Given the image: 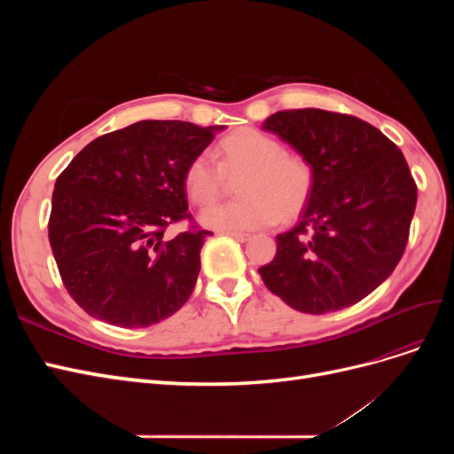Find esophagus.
I'll return each mask as SVG.
<instances>
[{
	"label": "esophagus",
	"instance_id": "obj_1",
	"mask_svg": "<svg viewBox=\"0 0 454 454\" xmlns=\"http://www.w3.org/2000/svg\"><path fill=\"white\" fill-rule=\"evenodd\" d=\"M229 237H232L235 240H239V242H246V240H250V235L248 232H227Z\"/></svg>",
	"mask_w": 454,
	"mask_h": 454
}]
</instances>
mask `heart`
Segmentation results:
<instances>
[{
  "instance_id": "b5f03b06",
  "label": "heart",
  "mask_w": 454,
  "mask_h": 454,
  "mask_svg": "<svg viewBox=\"0 0 454 454\" xmlns=\"http://www.w3.org/2000/svg\"><path fill=\"white\" fill-rule=\"evenodd\" d=\"M219 164L206 153L187 164L184 184L189 199L208 206L223 195L227 177H239V200L202 212V225L227 231H255L303 212L314 191L312 164L255 129H240L217 145Z\"/></svg>"
}]
</instances>
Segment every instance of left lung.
Wrapping results in <instances>:
<instances>
[{
	"instance_id": "8db88e82",
	"label": "left lung",
	"mask_w": 454,
	"mask_h": 454,
	"mask_svg": "<svg viewBox=\"0 0 454 454\" xmlns=\"http://www.w3.org/2000/svg\"><path fill=\"white\" fill-rule=\"evenodd\" d=\"M263 129L314 168V191L299 223L277 237L259 267L269 290L309 314L347 309L400 263L417 206L403 153L369 122L325 109H286Z\"/></svg>"
}]
</instances>
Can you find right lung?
<instances>
[{"instance_id":"1","label":"right lung","mask_w":454,"mask_h":454,"mask_svg":"<svg viewBox=\"0 0 454 454\" xmlns=\"http://www.w3.org/2000/svg\"><path fill=\"white\" fill-rule=\"evenodd\" d=\"M223 127L138 121L92 140L52 191L49 242L62 282L92 318L147 327L193 294L210 231L164 229L191 219L187 164Z\"/></svg>"}]
</instances>
